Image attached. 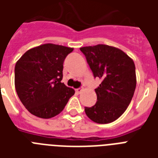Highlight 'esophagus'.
I'll return each mask as SVG.
<instances>
[{
	"mask_svg": "<svg viewBox=\"0 0 158 158\" xmlns=\"http://www.w3.org/2000/svg\"><path fill=\"white\" fill-rule=\"evenodd\" d=\"M82 91H83V89H80V88H79V89H75V92H76V94H81Z\"/></svg>",
	"mask_w": 158,
	"mask_h": 158,
	"instance_id": "34e87169",
	"label": "esophagus"
}]
</instances>
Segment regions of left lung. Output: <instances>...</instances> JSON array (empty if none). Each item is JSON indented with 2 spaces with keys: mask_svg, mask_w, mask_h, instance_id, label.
Instances as JSON below:
<instances>
[{
  "mask_svg": "<svg viewBox=\"0 0 158 158\" xmlns=\"http://www.w3.org/2000/svg\"><path fill=\"white\" fill-rule=\"evenodd\" d=\"M94 76L102 80L95 89L96 104L84 107L88 117L98 124H108L127 109L136 88L133 60L119 48L98 44L80 48Z\"/></svg>",
  "mask_w": 158,
  "mask_h": 158,
  "instance_id": "left-lung-1",
  "label": "left lung"
}]
</instances>
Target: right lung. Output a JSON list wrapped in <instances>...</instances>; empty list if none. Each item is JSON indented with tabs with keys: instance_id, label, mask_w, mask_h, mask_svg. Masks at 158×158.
I'll list each match as a JSON object with an SVG mask.
<instances>
[{
	"instance_id": "right-lung-1",
	"label": "right lung",
	"mask_w": 158,
	"mask_h": 158,
	"mask_svg": "<svg viewBox=\"0 0 158 158\" xmlns=\"http://www.w3.org/2000/svg\"><path fill=\"white\" fill-rule=\"evenodd\" d=\"M74 48L46 43L27 51L16 62L15 85L21 102L43 119L61 112L74 90L61 83L63 63Z\"/></svg>"
}]
</instances>
